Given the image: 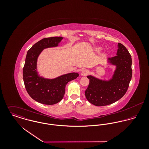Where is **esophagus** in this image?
I'll return each mask as SVG.
<instances>
[{"mask_svg":"<svg viewBox=\"0 0 149 149\" xmlns=\"http://www.w3.org/2000/svg\"><path fill=\"white\" fill-rule=\"evenodd\" d=\"M89 73H90V72L88 70L85 69V70H84L82 71V72L81 73V75L83 76H86L88 75L89 74Z\"/></svg>","mask_w":149,"mask_h":149,"instance_id":"1","label":"esophagus"}]
</instances>
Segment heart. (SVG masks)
Segmentation results:
<instances>
[{
    "label": "heart",
    "mask_w": 149,
    "mask_h": 149,
    "mask_svg": "<svg viewBox=\"0 0 149 149\" xmlns=\"http://www.w3.org/2000/svg\"><path fill=\"white\" fill-rule=\"evenodd\" d=\"M102 47H100V46H96L94 48V51L95 52H97V53H99L100 52H101L102 50Z\"/></svg>",
    "instance_id": "obj_1"
}]
</instances>
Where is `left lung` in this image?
<instances>
[{
  "label": "left lung",
  "mask_w": 149,
  "mask_h": 149,
  "mask_svg": "<svg viewBox=\"0 0 149 149\" xmlns=\"http://www.w3.org/2000/svg\"><path fill=\"white\" fill-rule=\"evenodd\" d=\"M116 56L108 58L107 63L116 66L111 79L106 80L89 75V84L85 92L86 99L96 106L112 104L126 93L132 77V59L126 47L118 43Z\"/></svg>",
  "instance_id": "1"
}]
</instances>
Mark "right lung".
Here are the masks:
<instances>
[{
  "instance_id": "right-lung-1",
  "label": "right lung",
  "mask_w": 149,
  "mask_h": 149,
  "mask_svg": "<svg viewBox=\"0 0 149 149\" xmlns=\"http://www.w3.org/2000/svg\"><path fill=\"white\" fill-rule=\"evenodd\" d=\"M63 37L45 38L35 43L27 52L23 69V79L26 89L36 102L46 105L60 102L64 97L65 86L68 82L76 79L78 73H69L54 79L40 76L37 71V60L43 50L58 46Z\"/></svg>"
}]
</instances>
